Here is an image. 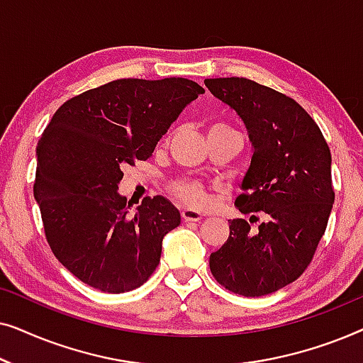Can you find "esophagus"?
I'll list each match as a JSON object with an SVG mask.
<instances>
[{
    "label": "esophagus",
    "mask_w": 363,
    "mask_h": 363,
    "mask_svg": "<svg viewBox=\"0 0 363 363\" xmlns=\"http://www.w3.org/2000/svg\"><path fill=\"white\" fill-rule=\"evenodd\" d=\"M182 218L185 221H200L201 218H203V215H201L200 211L191 210V208H183V210H182Z\"/></svg>",
    "instance_id": "esophagus-1"
}]
</instances>
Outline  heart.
<instances>
[{"label":"heart","instance_id":"b5f03b06","mask_svg":"<svg viewBox=\"0 0 363 363\" xmlns=\"http://www.w3.org/2000/svg\"><path fill=\"white\" fill-rule=\"evenodd\" d=\"M216 130H233V128L228 125V123L220 122V123H215V125H211L210 128V132H216ZM170 191L180 201L195 208L205 206L208 201L206 188L203 186L200 182H195V180H182V182L172 183Z\"/></svg>","mask_w":363,"mask_h":363}]
</instances>
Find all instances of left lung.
Masks as SVG:
<instances>
[{
  "label": "left lung",
  "mask_w": 363,
  "mask_h": 363,
  "mask_svg": "<svg viewBox=\"0 0 363 363\" xmlns=\"http://www.w3.org/2000/svg\"><path fill=\"white\" fill-rule=\"evenodd\" d=\"M205 86L242 118L255 150L235 201L250 220L230 221L226 242L210 256L211 274L235 294H271L307 269L324 236L335 200L330 148L286 94L246 77L205 79Z\"/></svg>",
  "instance_id": "obj_1"
}]
</instances>
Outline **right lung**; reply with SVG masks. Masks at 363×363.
<instances>
[{
	"instance_id": "add662e5",
	"label": "right lung",
	"mask_w": 363,
	"mask_h": 363,
	"mask_svg": "<svg viewBox=\"0 0 363 363\" xmlns=\"http://www.w3.org/2000/svg\"><path fill=\"white\" fill-rule=\"evenodd\" d=\"M205 92L183 77L118 79L69 99L36 147L34 198L59 262L99 291L140 287L157 269L180 211L147 196L128 215L117 193L125 165L147 160L188 104Z\"/></svg>"
}]
</instances>
